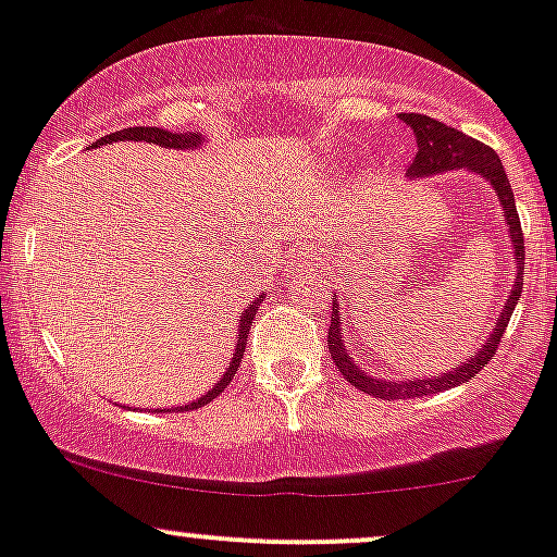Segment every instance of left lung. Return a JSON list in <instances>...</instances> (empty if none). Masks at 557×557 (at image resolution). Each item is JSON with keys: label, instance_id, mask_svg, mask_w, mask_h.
Masks as SVG:
<instances>
[{"label": "left lung", "instance_id": "1", "mask_svg": "<svg viewBox=\"0 0 557 557\" xmlns=\"http://www.w3.org/2000/svg\"><path fill=\"white\" fill-rule=\"evenodd\" d=\"M406 124L414 129L417 135V157L411 161L409 175L411 177H430V175H441V172L448 170H472L478 175L486 177L488 183L494 185L496 196H499L502 209H505V223H507V233H510V247H512V260H516L518 276H516V286L510 292V300L505 302L502 308L499 321H496V329L488 334V339L483 343V348L470 358L468 363L457 367L454 372H446L444 376H430V380H409V382H385V380H374V376L363 374L356 363L350 361L348 350H345L343 343V329H339V302L332 300V324H329V334H326V345L329 352L334 358V367L337 372H343L345 380L350 382L352 387L358 391L369 393V396L382 398V400H396V398H422V396H433V393L448 391V387H457L462 382H468L492 361V356H496V348H499L502 337H505V329L510 324L512 310H516L520 289H523V265H525V252H523V231H520V218L516 209V199H512V188L510 181L505 175V166L502 161L488 146L478 143L475 137L462 135L459 129L446 127V124L435 122V119L422 116V113H400Z\"/></svg>", "mask_w": 557, "mask_h": 557}]
</instances>
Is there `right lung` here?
I'll return each mask as SVG.
<instances>
[{
	"label": "right lung",
	"instance_id": "1",
	"mask_svg": "<svg viewBox=\"0 0 557 557\" xmlns=\"http://www.w3.org/2000/svg\"><path fill=\"white\" fill-rule=\"evenodd\" d=\"M116 140L157 143V146H161V148H196L201 143V137L196 133H166V129H159V127H127V129H119V133L100 137V140L95 143V148L106 146V143H116ZM257 305H260V300H255L252 305H249V308L242 313V321H238V343H236V352H233V361H231L228 372L220 376V382L212 387V391L207 393V396H201L199 400H194V404H188V406H177L175 411L201 409V406L209 404L212 398H218L220 393L228 387V382L233 380V376H236L238 363H242V358H244V348H247V337H249V329H252ZM166 411H172V409H166Z\"/></svg>",
	"mask_w": 557,
	"mask_h": 557
}]
</instances>
